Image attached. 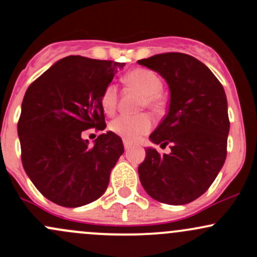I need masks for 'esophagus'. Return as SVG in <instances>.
<instances>
[{
    "label": "esophagus",
    "mask_w": 257,
    "mask_h": 257,
    "mask_svg": "<svg viewBox=\"0 0 257 257\" xmlns=\"http://www.w3.org/2000/svg\"><path fill=\"white\" fill-rule=\"evenodd\" d=\"M132 148V143L129 142H124V149L125 150H129Z\"/></svg>",
    "instance_id": "obj_1"
}]
</instances>
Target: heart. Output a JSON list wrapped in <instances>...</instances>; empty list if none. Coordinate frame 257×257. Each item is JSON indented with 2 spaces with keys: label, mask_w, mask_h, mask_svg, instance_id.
I'll list each match as a JSON object with an SVG mask.
<instances>
[{
  "label": "heart",
  "mask_w": 257,
  "mask_h": 257,
  "mask_svg": "<svg viewBox=\"0 0 257 257\" xmlns=\"http://www.w3.org/2000/svg\"><path fill=\"white\" fill-rule=\"evenodd\" d=\"M128 87L136 88L144 94L143 106L149 107L155 113H163L166 102L159 91L161 80L148 69H134L124 77ZM101 104L107 114H113L118 107V88L115 83H108L101 96ZM153 126V119L148 113L140 114H121L113 119L109 129L126 142H136L148 133Z\"/></svg>",
  "instance_id": "b5f03b06"
}]
</instances>
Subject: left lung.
I'll list each match as a JSON object with an SVG mask.
<instances>
[{"label":"left lung","mask_w":257,"mask_h":257,"mask_svg":"<svg viewBox=\"0 0 257 257\" xmlns=\"http://www.w3.org/2000/svg\"><path fill=\"white\" fill-rule=\"evenodd\" d=\"M158 72L170 90L167 114L150 134L154 148L145 150L138 167L142 186L151 198L181 206L202 196L219 174L226 158L228 102L221 83L193 56L165 53L138 60Z\"/></svg>","instance_id":"obj_1"}]
</instances>
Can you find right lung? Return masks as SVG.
Masks as SVG:
<instances>
[{
    "instance_id": "obj_1",
    "label": "right lung",
    "mask_w": 257,
    "mask_h": 257,
    "mask_svg": "<svg viewBox=\"0 0 257 257\" xmlns=\"http://www.w3.org/2000/svg\"><path fill=\"white\" fill-rule=\"evenodd\" d=\"M124 65L66 56L26 91L18 121L22 164L38 191L59 206L91 203L109 183L121 139L109 131L90 147L81 133L106 128L101 96Z\"/></svg>"
}]
</instances>
